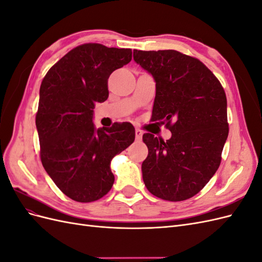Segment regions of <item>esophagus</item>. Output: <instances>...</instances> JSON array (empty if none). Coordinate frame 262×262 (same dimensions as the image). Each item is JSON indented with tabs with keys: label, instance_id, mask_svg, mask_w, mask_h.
<instances>
[{
	"label": "esophagus",
	"instance_id": "34e87169",
	"mask_svg": "<svg viewBox=\"0 0 262 262\" xmlns=\"http://www.w3.org/2000/svg\"><path fill=\"white\" fill-rule=\"evenodd\" d=\"M142 136H143V132H142L140 129H136V140L137 141H141L142 140Z\"/></svg>",
	"mask_w": 262,
	"mask_h": 262
}]
</instances>
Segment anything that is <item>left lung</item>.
I'll use <instances>...</instances> for the list:
<instances>
[{
	"instance_id": "1",
	"label": "left lung",
	"mask_w": 262,
	"mask_h": 262,
	"mask_svg": "<svg viewBox=\"0 0 262 262\" xmlns=\"http://www.w3.org/2000/svg\"><path fill=\"white\" fill-rule=\"evenodd\" d=\"M133 59L156 83L152 120L171 132L167 141L143 134L148 148L142 163L143 181L163 200H187L221 164L228 136L225 92L200 60L176 50H133Z\"/></svg>"
}]
</instances>
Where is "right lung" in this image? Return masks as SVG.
<instances>
[{
  "label": "right lung",
  "instance_id": "add662e5",
  "mask_svg": "<svg viewBox=\"0 0 262 262\" xmlns=\"http://www.w3.org/2000/svg\"><path fill=\"white\" fill-rule=\"evenodd\" d=\"M131 49L84 43L68 52L43 77L36 126L40 158L61 191L77 202L108 193L115 176L110 162L133 143L131 123L96 129L94 108L108 98V78L128 64Z\"/></svg>",
  "mask_w": 262,
  "mask_h": 262
}]
</instances>
